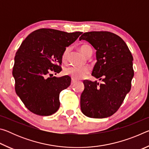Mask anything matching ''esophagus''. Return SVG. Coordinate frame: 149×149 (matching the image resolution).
Here are the masks:
<instances>
[{"label": "esophagus", "instance_id": "1", "mask_svg": "<svg viewBox=\"0 0 149 149\" xmlns=\"http://www.w3.org/2000/svg\"><path fill=\"white\" fill-rule=\"evenodd\" d=\"M75 83V81L74 79H72V83H71V85H74V84Z\"/></svg>", "mask_w": 149, "mask_h": 149}]
</instances>
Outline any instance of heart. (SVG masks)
I'll use <instances>...</instances> for the list:
<instances>
[{"instance_id": "obj_1", "label": "heart", "mask_w": 149, "mask_h": 149, "mask_svg": "<svg viewBox=\"0 0 149 149\" xmlns=\"http://www.w3.org/2000/svg\"><path fill=\"white\" fill-rule=\"evenodd\" d=\"M79 50L81 53L85 56H88L89 55H92L93 50L89 45L83 44L79 47ZM70 49L67 47L62 55V60L64 62H65L68 60V57ZM90 72V69L87 66H69L64 69V73L66 75H69L74 79H81L84 78L86 75L89 74Z\"/></svg>"}]
</instances>
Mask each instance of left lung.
I'll return each instance as SVG.
<instances>
[{"label": "left lung", "instance_id": "left-lung-1", "mask_svg": "<svg viewBox=\"0 0 149 149\" xmlns=\"http://www.w3.org/2000/svg\"><path fill=\"white\" fill-rule=\"evenodd\" d=\"M82 39L97 50L92 75L102 82L84 81L81 110L89 118L109 117L119 109L132 87L133 56L124 41L113 33L86 32L79 37V41Z\"/></svg>", "mask_w": 149, "mask_h": 149}]
</instances>
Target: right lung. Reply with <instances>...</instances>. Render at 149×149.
<instances>
[{
    "label": "right lung",
    "instance_id": "right-lung-1",
    "mask_svg": "<svg viewBox=\"0 0 149 149\" xmlns=\"http://www.w3.org/2000/svg\"><path fill=\"white\" fill-rule=\"evenodd\" d=\"M82 32L53 29L35 30L17 50L12 74L15 91L26 107L39 116L54 114L60 107V93L68 87V75L52 77L62 70V55Z\"/></svg>",
    "mask_w": 149,
    "mask_h": 149
}]
</instances>
